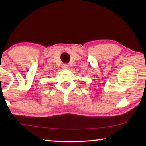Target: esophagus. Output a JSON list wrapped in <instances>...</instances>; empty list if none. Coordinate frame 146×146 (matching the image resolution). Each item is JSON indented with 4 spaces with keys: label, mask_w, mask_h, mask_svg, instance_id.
Masks as SVG:
<instances>
[{
    "label": "esophagus",
    "mask_w": 146,
    "mask_h": 146,
    "mask_svg": "<svg viewBox=\"0 0 146 146\" xmlns=\"http://www.w3.org/2000/svg\"><path fill=\"white\" fill-rule=\"evenodd\" d=\"M69 66L67 64H64L62 65V68L64 69H68V68Z\"/></svg>",
    "instance_id": "esophagus-1"
}]
</instances>
